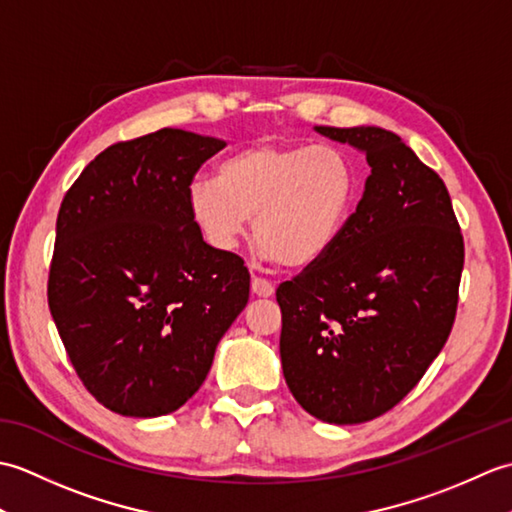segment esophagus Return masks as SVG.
Segmentation results:
<instances>
[{"label": "esophagus", "mask_w": 512, "mask_h": 512, "mask_svg": "<svg viewBox=\"0 0 512 512\" xmlns=\"http://www.w3.org/2000/svg\"><path fill=\"white\" fill-rule=\"evenodd\" d=\"M250 290H253V295H257V297H273V292H275L273 284L262 277H253V281H250Z\"/></svg>", "instance_id": "34e87169"}]
</instances>
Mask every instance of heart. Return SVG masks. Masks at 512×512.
<instances>
[{
	"instance_id": "b5f03b06",
	"label": "heart",
	"mask_w": 512,
	"mask_h": 512,
	"mask_svg": "<svg viewBox=\"0 0 512 512\" xmlns=\"http://www.w3.org/2000/svg\"><path fill=\"white\" fill-rule=\"evenodd\" d=\"M356 169L325 145L257 143L198 180L189 209L206 242L231 250L253 217V235L281 266L317 264L339 242L356 202Z\"/></svg>"
}]
</instances>
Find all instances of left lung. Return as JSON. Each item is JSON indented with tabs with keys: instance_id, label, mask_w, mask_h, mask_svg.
Masks as SVG:
<instances>
[{
	"instance_id": "obj_1",
	"label": "left lung",
	"mask_w": 512,
	"mask_h": 512,
	"mask_svg": "<svg viewBox=\"0 0 512 512\" xmlns=\"http://www.w3.org/2000/svg\"><path fill=\"white\" fill-rule=\"evenodd\" d=\"M372 167L339 242L277 288L284 378L310 416L358 424L396 407L447 343L464 268L449 191L394 132L314 127Z\"/></svg>"
}]
</instances>
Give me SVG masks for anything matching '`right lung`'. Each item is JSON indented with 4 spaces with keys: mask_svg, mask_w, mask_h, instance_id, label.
<instances>
[{
    "mask_svg": "<svg viewBox=\"0 0 512 512\" xmlns=\"http://www.w3.org/2000/svg\"><path fill=\"white\" fill-rule=\"evenodd\" d=\"M224 147L171 127L116 143L61 202L48 306L83 385L121 416L180 409L248 303L244 259L206 244L189 209Z\"/></svg>",
    "mask_w": 512,
    "mask_h": 512,
    "instance_id": "obj_1",
    "label": "right lung"
}]
</instances>
